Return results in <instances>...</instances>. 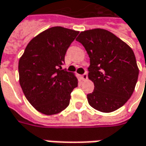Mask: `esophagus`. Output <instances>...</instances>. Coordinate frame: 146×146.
<instances>
[{
    "label": "esophagus",
    "mask_w": 146,
    "mask_h": 146,
    "mask_svg": "<svg viewBox=\"0 0 146 146\" xmlns=\"http://www.w3.org/2000/svg\"><path fill=\"white\" fill-rule=\"evenodd\" d=\"M81 78H82V79L83 80V81H85V80L87 79V72H85V73H83V74L81 76Z\"/></svg>",
    "instance_id": "obj_1"
}]
</instances>
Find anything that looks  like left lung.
<instances>
[{
  "instance_id": "obj_1",
  "label": "left lung",
  "mask_w": 146,
  "mask_h": 146,
  "mask_svg": "<svg viewBox=\"0 0 146 146\" xmlns=\"http://www.w3.org/2000/svg\"><path fill=\"white\" fill-rule=\"evenodd\" d=\"M90 58L88 78L95 89L87 95L89 105L110 113L129 100L136 86L139 69L131 48L112 33L101 29L82 32L76 39Z\"/></svg>"
}]
</instances>
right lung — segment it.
Masks as SVG:
<instances>
[{
	"instance_id": "obj_1",
	"label": "right lung",
	"mask_w": 146,
	"mask_h": 146,
	"mask_svg": "<svg viewBox=\"0 0 146 146\" xmlns=\"http://www.w3.org/2000/svg\"><path fill=\"white\" fill-rule=\"evenodd\" d=\"M78 32L53 27L33 38L19 62V83L25 97L36 110L52 115L69 105L78 86L73 73L62 69L68 48Z\"/></svg>"
}]
</instances>
